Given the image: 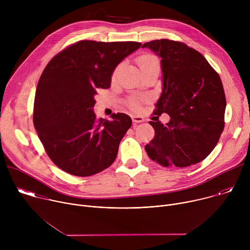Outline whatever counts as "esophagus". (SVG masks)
I'll list each match as a JSON object with an SVG mask.
<instances>
[{
	"label": "esophagus",
	"mask_w": 250,
	"mask_h": 250,
	"mask_svg": "<svg viewBox=\"0 0 250 250\" xmlns=\"http://www.w3.org/2000/svg\"><path fill=\"white\" fill-rule=\"evenodd\" d=\"M131 119H132V122H133V123H142V122L145 121L144 118L140 117V116H132Z\"/></svg>",
	"instance_id": "34e87169"
}]
</instances>
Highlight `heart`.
<instances>
[{
	"instance_id": "b5f03b06",
	"label": "heart",
	"mask_w": 250,
	"mask_h": 250,
	"mask_svg": "<svg viewBox=\"0 0 250 250\" xmlns=\"http://www.w3.org/2000/svg\"><path fill=\"white\" fill-rule=\"evenodd\" d=\"M137 65L140 69V71L142 69H145L148 66H152V65H159V61L157 59V57H155L154 55L151 54H142L137 58ZM118 74V69H116L113 74H112V79L115 80ZM128 106L131 110H137L139 106V100L137 98H131L128 100L127 102Z\"/></svg>"
}]
</instances>
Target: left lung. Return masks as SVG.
I'll use <instances>...</instances> for the list:
<instances>
[{"instance_id":"left-lung-1","label":"left lung","mask_w":250,"mask_h":250,"mask_svg":"<svg viewBox=\"0 0 250 250\" xmlns=\"http://www.w3.org/2000/svg\"><path fill=\"white\" fill-rule=\"evenodd\" d=\"M161 57L163 90L154 114L170 122H149L155 130L146 146L149 158L163 167H188L203 161L225 127L226 95L222 80L207 59L187 44L166 39L146 42Z\"/></svg>"}]
</instances>
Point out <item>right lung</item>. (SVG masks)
<instances>
[{"label": "right lung", "mask_w": 250, "mask_h": 250, "mask_svg": "<svg viewBox=\"0 0 250 250\" xmlns=\"http://www.w3.org/2000/svg\"><path fill=\"white\" fill-rule=\"evenodd\" d=\"M141 45L135 42L80 41L46 65L33 104V125L52 162L74 176L87 177L115 161L122 138L131 126L125 114L97 119L98 89H109L113 71Z\"/></svg>", "instance_id": "1"}]
</instances>
